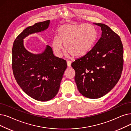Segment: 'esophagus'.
Segmentation results:
<instances>
[{
    "instance_id": "1",
    "label": "esophagus",
    "mask_w": 131,
    "mask_h": 131,
    "mask_svg": "<svg viewBox=\"0 0 131 131\" xmlns=\"http://www.w3.org/2000/svg\"><path fill=\"white\" fill-rule=\"evenodd\" d=\"M71 63H72V62L71 61H69V60L67 61V64L68 67H71Z\"/></svg>"
}]
</instances>
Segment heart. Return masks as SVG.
<instances>
[{
  "label": "heart",
  "instance_id": "heart-1",
  "mask_svg": "<svg viewBox=\"0 0 131 131\" xmlns=\"http://www.w3.org/2000/svg\"><path fill=\"white\" fill-rule=\"evenodd\" d=\"M96 37V30L92 25L66 24L58 29L57 36H55L51 42V48L54 55L61 58L64 44L67 56L73 55L80 57L90 51Z\"/></svg>",
  "mask_w": 131,
  "mask_h": 131
}]
</instances>
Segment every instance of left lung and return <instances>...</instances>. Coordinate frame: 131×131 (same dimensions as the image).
I'll return each instance as SVG.
<instances>
[{
    "label": "left lung",
    "instance_id": "8db88e82",
    "mask_svg": "<svg viewBox=\"0 0 131 131\" xmlns=\"http://www.w3.org/2000/svg\"><path fill=\"white\" fill-rule=\"evenodd\" d=\"M100 39L86 55L72 63L79 92L89 99H99L115 86L123 67V46L121 38L103 24Z\"/></svg>",
    "mask_w": 131,
    "mask_h": 131
}]
</instances>
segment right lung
Segmentation results:
<instances>
[{"label": "right lung", "mask_w": 131, "mask_h": 131, "mask_svg": "<svg viewBox=\"0 0 131 131\" xmlns=\"http://www.w3.org/2000/svg\"><path fill=\"white\" fill-rule=\"evenodd\" d=\"M50 20L29 26L16 38L12 48V69L19 86L28 96L45 102L57 94L67 67L66 60L54 56L47 45L42 53H32L25 48L24 39L30 34L47 30Z\"/></svg>", "instance_id": "obj_1"}]
</instances>
